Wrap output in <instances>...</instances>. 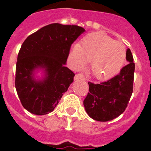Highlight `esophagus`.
Masks as SVG:
<instances>
[{
  "label": "esophagus",
  "mask_w": 151,
  "mask_h": 151,
  "mask_svg": "<svg viewBox=\"0 0 151 151\" xmlns=\"http://www.w3.org/2000/svg\"><path fill=\"white\" fill-rule=\"evenodd\" d=\"M74 80H82V81H85L86 80V78H85V75L83 74V73H78V74H76L75 77H74Z\"/></svg>",
  "instance_id": "1"
}]
</instances>
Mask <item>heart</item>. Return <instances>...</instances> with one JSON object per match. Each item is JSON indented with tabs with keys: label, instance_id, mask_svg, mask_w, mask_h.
<instances>
[{
	"label": "heart",
	"instance_id": "1",
	"mask_svg": "<svg viewBox=\"0 0 151 151\" xmlns=\"http://www.w3.org/2000/svg\"><path fill=\"white\" fill-rule=\"evenodd\" d=\"M125 55L124 44L114 41L100 32L84 37L78 46H73L70 53V60L76 69L84 68L87 61H91L92 73L100 80L116 75L124 65Z\"/></svg>",
	"mask_w": 151,
	"mask_h": 151
}]
</instances>
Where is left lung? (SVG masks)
I'll use <instances>...</instances> for the list:
<instances>
[{
	"instance_id": "1",
	"label": "left lung",
	"mask_w": 151,
	"mask_h": 151,
	"mask_svg": "<svg viewBox=\"0 0 151 151\" xmlns=\"http://www.w3.org/2000/svg\"><path fill=\"white\" fill-rule=\"evenodd\" d=\"M129 63L117 75L99 83L88 82L89 92L84 100V106L91 118L98 122L114 119L124 112L133 91L135 63L131 50L126 51Z\"/></svg>"
}]
</instances>
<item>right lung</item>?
<instances>
[{
    "label": "right lung",
    "mask_w": 151,
    "mask_h": 151,
    "mask_svg": "<svg viewBox=\"0 0 151 151\" xmlns=\"http://www.w3.org/2000/svg\"><path fill=\"white\" fill-rule=\"evenodd\" d=\"M85 29L78 26L52 23L32 34L18 54L15 88L22 106L31 114L53 111L73 81L74 73L65 66L71 45ZM41 70L43 75L35 74Z\"/></svg>",
    "instance_id": "obj_1"
}]
</instances>
